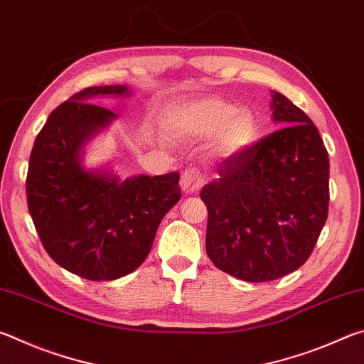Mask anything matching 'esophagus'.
<instances>
[{
  "label": "esophagus",
  "mask_w": 364,
  "mask_h": 364,
  "mask_svg": "<svg viewBox=\"0 0 364 364\" xmlns=\"http://www.w3.org/2000/svg\"><path fill=\"white\" fill-rule=\"evenodd\" d=\"M205 184V176L199 168H188L183 171L181 175V188L186 194H196L199 193L202 186Z\"/></svg>",
  "instance_id": "34e87169"
}]
</instances>
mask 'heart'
Returning <instances> with one entry per match:
<instances>
[{"label": "heart", "mask_w": 364, "mask_h": 364, "mask_svg": "<svg viewBox=\"0 0 364 364\" xmlns=\"http://www.w3.org/2000/svg\"><path fill=\"white\" fill-rule=\"evenodd\" d=\"M170 130L188 136H215L226 154H236L255 143L258 123L249 110H237L230 102L220 100H200L171 110L167 115Z\"/></svg>", "instance_id": "1"}]
</instances>
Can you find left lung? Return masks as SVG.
Returning <instances> with one entry per match:
<instances>
[{
    "label": "left lung",
    "mask_w": 364,
    "mask_h": 364,
    "mask_svg": "<svg viewBox=\"0 0 364 364\" xmlns=\"http://www.w3.org/2000/svg\"><path fill=\"white\" fill-rule=\"evenodd\" d=\"M271 109L279 130L228 157L200 191L208 258L249 282L299 269L328 218L329 157L318 128L284 95L273 93Z\"/></svg>",
    "instance_id": "1"
}]
</instances>
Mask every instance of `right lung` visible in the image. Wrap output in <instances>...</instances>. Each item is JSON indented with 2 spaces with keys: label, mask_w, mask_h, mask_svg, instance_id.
<instances>
[{
  "label": "right lung",
  "mask_w": 364,
  "mask_h": 364,
  "mask_svg": "<svg viewBox=\"0 0 364 364\" xmlns=\"http://www.w3.org/2000/svg\"><path fill=\"white\" fill-rule=\"evenodd\" d=\"M123 95V85L78 91L48 117L30 154L27 202L43 247L59 267L90 281H112L136 269L160 221L181 197L176 171L120 180L82 167L86 141L117 117L90 101Z\"/></svg>",
  "instance_id": "add662e5"
}]
</instances>
